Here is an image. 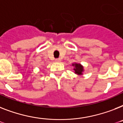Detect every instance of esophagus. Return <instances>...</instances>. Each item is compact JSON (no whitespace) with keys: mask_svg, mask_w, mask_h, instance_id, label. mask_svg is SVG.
Segmentation results:
<instances>
[{"mask_svg":"<svg viewBox=\"0 0 123 123\" xmlns=\"http://www.w3.org/2000/svg\"><path fill=\"white\" fill-rule=\"evenodd\" d=\"M55 62H61V59L60 58H57V59H55Z\"/></svg>","mask_w":123,"mask_h":123,"instance_id":"1","label":"esophagus"}]
</instances>
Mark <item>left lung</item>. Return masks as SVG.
I'll return each instance as SVG.
<instances>
[{
	"label": "left lung",
	"instance_id": "1",
	"mask_svg": "<svg viewBox=\"0 0 123 123\" xmlns=\"http://www.w3.org/2000/svg\"><path fill=\"white\" fill-rule=\"evenodd\" d=\"M73 66H74V70L75 71L76 74H77L78 75L82 74V72L83 71V67L80 64L74 63L73 64Z\"/></svg>",
	"mask_w": 123,
	"mask_h": 123
}]
</instances>
